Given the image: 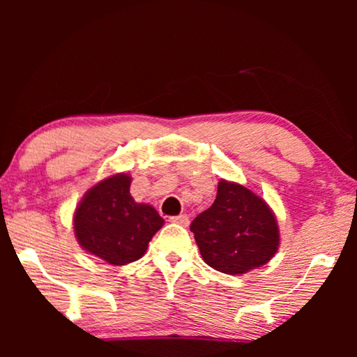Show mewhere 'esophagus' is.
Masks as SVG:
<instances>
[{
  "mask_svg": "<svg viewBox=\"0 0 357 357\" xmlns=\"http://www.w3.org/2000/svg\"><path fill=\"white\" fill-rule=\"evenodd\" d=\"M170 221L175 222V224H180V226H183V227H187L190 224V219H188L187 214H178V216L170 218Z\"/></svg>",
  "mask_w": 357,
  "mask_h": 357,
  "instance_id": "34e87169",
  "label": "esophagus"
}]
</instances>
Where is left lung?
<instances>
[{"instance_id":"obj_1","label":"left lung","mask_w":357,"mask_h":357,"mask_svg":"<svg viewBox=\"0 0 357 357\" xmlns=\"http://www.w3.org/2000/svg\"><path fill=\"white\" fill-rule=\"evenodd\" d=\"M190 231L204 263L226 275L265 265L280 247L275 213L265 199L226 180L219 182L216 199L193 219Z\"/></svg>"}]
</instances>
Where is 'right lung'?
Returning <instances> with one entry per match:
<instances>
[{
    "label": "right lung",
    "instance_id": "add662e5",
    "mask_svg": "<svg viewBox=\"0 0 357 357\" xmlns=\"http://www.w3.org/2000/svg\"><path fill=\"white\" fill-rule=\"evenodd\" d=\"M131 177L116 174L87 190L75 211V236L86 252L110 265L139 260L164 219L130 195Z\"/></svg>",
    "mask_w": 357,
    "mask_h": 357
}]
</instances>
